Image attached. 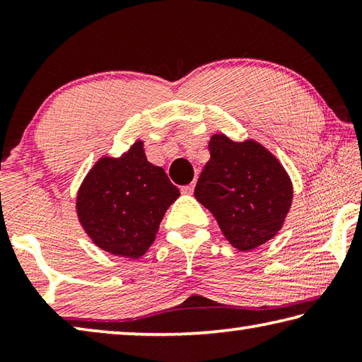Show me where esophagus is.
<instances>
[{
    "label": "esophagus",
    "mask_w": 362,
    "mask_h": 362,
    "mask_svg": "<svg viewBox=\"0 0 362 362\" xmlns=\"http://www.w3.org/2000/svg\"><path fill=\"white\" fill-rule=\"evenodd\" d=\"M194 192V183H189V185L182 187V193L183 194H192Z\"/></svg>",
    "instance_id": "esophagus-1"
}]
</instances>
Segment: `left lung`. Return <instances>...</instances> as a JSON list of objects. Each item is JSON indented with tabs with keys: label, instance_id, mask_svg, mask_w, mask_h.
Wrapping results in <instances>:
<instances>
[{
	"label": "left lung",
	"instance_id": "8db88e82",
	"mask_svg": "<svg viewBox=\"0 0 362 362\" xmlns=\"http://www.w3.org/2000/svg\"><path fill=\"white\" fill-rule=\"evenodd\" d=\"M209 151L194 198L212 212L231 246L249 252L283 228L293 198L291 177L255 140L214 134Z\"/></svg>",
	"mask_w": 362,
	"mask_h": 362
}]
</instances>
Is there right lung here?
<instances>
[{
  "label": "right lung",
  "mask_w": 362,
  "mask_h": 362,
  "mask_svg": "<svg viewBox=\"0 0 362 362\" xmlns=\"http://www.w3.org/2000/svg\"><path fill=\"white\" fill-rule=\"evenodd\" d=\"M179 196V188L146 159L144 142L137 140L119 158L102 156L94 164L78 189L76 214L97 247L139 259Z\"/></svg>",
  "instance_id": "obj_1"
}]
</instances>
